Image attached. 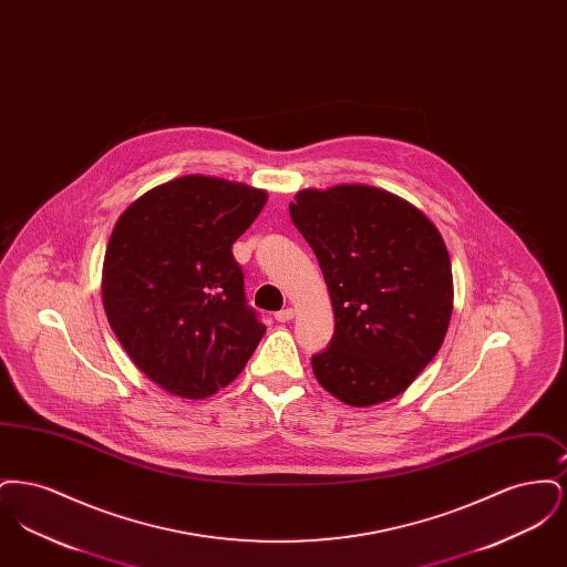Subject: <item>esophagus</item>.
I'll return each mask as SVG.
<instances>
[{
  "instance_id": "1",
  "label": "esophagus",
  "mask_w": 567,
  "mask_h": 567,
  "mask_svg": "<svg viewBox=\"0 0 567 567\" xmlns=\"http://www.w3.org/2000/svg\"><path fill=\"white\" fill-rule=\"evenodd\" d=\"M274 317H276L278 323H287V321H291V319L296 317V310H293V308H282V310L276 312Z\"/></svg>"
}]
</instances>
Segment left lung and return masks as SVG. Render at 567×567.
Instances as JSON below:
<instances>
[{
    "instance_id": "obj_1",
    "label": "left lung",
    "mask_w": 567,
    "mask_h": 567,
    "mask_svg": "<svg viewBox=\"0 0 567 567\" xmlns=\"http://www.w3.org/2000/svg\"><path fill=\"white\" fill-rule=\"evenodd\" d=\"M291 220L315 250L336 331L315 377L344 404L400 395L440 351L453 315L451 257L419 208L368 185L303 189Z\"/></svg>"
}]
</instances>
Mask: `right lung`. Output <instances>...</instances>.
<instances>
[{"instance_id": "right-lung-1", "label": "right lung", "mask_w": 567, "mask_h": 567, "mask_svg": "<svg viewBox=\"0 0 567 567\" xmlns=\"http://www.w3.org/2000/svg\"><path fill=\"white\" fill-rule=\"evenodd\" d=\"M266 190L183 176L144 193L110 236L102 297L135 365L178 398L202 400L238 377L266 324L246 303L231 246Z\"/></svg>"}]
</instances>
